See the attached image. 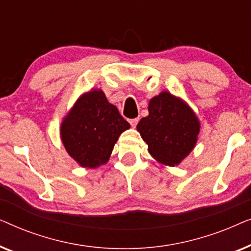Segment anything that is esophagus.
<instances>
[{
  "label": "esophagus",
  "mask_w": 251,
  "mask_h": 251,
  "mask_svg": "<svg viewBox=\"0 0 251 251\" xmlns=\"http://www.w3.org/2000/svg\"><path fill=\"white\" fill-rule=\"evenodd\" d=\"M139 121V118H135V119H129V123L132 126H136L137 123Z\"/></svg>",
  "instance_id": "1"
}]
</instances>
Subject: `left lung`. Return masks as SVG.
I'll use <instances>...</instances> for the list:
<instances>
[{
	"mask_svg": "<svg viewBox=\"0 0 251 251\" xmlns=\"http://www.w3.org/2000/svg\"><path fill=\"white\" fill-rule=\"evenodd\" d=\"M149 112L137 130L149 145L151 155L174 167L193 150L200 123L186 104L167 91L151 99Z\"/></svg>",
	"mask_w": 251,
	"mask_h": 251,
	"instance_id": "left-lung-1",
	"label": "left lung"
}]
</instances>
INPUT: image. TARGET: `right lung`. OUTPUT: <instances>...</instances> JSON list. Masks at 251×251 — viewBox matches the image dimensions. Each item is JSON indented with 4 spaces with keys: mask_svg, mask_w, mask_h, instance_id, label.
Returning a JSON list of instances; mask_svg holds the SVG:
<instances>
[{
    "mask_svg": "<svg viewBox=\"0 0 251 251\" xmlns=\"http://www.w3.org/2000/svg\"><path fill=\"white\" fill-rule=\"evenodd\" d=\"M130 125L104 92L94 90L75 102L61 125L60 135L68 154L82 167L107 162L119 136Z\"/></svg>",
    "mask_w": 251,
    "mask_h": 251,
    "instance_id": "add662e5",
    "label": "right lung"
}]
</instances>
